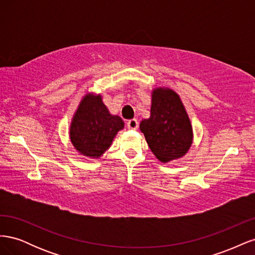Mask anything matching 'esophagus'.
<instances>
[{
    "label": "esophagus",
    "instance_id": "obj_1",
    "mask_svg": "<svg viewBox=\"0 0 255 255\" xmlns=\"http://www.w3.org/2000/svg\"><path fill=\"white\" fill-rule=\"evenodd\" d=\"M127 126L130 129H136L138 128V121L136 119H130V120L128 121Z\"/></svg>",
    "mask_w": 255,
    "mask_h": 255
}]
</instances>
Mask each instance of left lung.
I'll return each instance as SVG.
<instances>
[{
  "label": "left lung",
  "mask_w": 255,
  "mask_h": 255,
  "mask_svg": "<svg viewBox=\"0 0 255 255\" xmlns=\"http://www.w3.org/2000/svg\"><path fill=\"white\" fill-rule=\"evenodd\" d=\"M149 148L161 163L177 159L192 143V127L179 95L170 88L152 91L151 115L140 122Z\"/></svg>",
  "instance_id": "left-lung-1"
}]
</instances>
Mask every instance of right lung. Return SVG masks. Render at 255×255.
<instances>
[{
  "instance_id": "obj_1",
  "label": "right lung",
  "mask_w": 255,
  "mask_h": 255,
  "mask_svg": "<svg viewBox=\"0 0 255 255\" xmlns=\"http://www.w3.org/2000/svg\"><path fill=\"white\" fill-rule=\"evenodd\" d=\"M125 128L119 116L110 114L101 95L83 98L70 126V139L84 156L98 158L110 148L115 136Z\"/></svg>"
}]
</instances>
